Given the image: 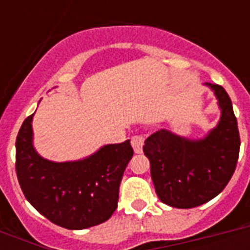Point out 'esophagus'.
Instances as JSON below:
<instances>
[{
  "label": "esophagus",
  "instance_id": "34e87169",
  "mask_svg": "<svg viewBox=\"0 0 250 250\" xmlns=\"http://www.w3.org/2000/svg\"><path fill=\"white\" fill-rule=\"evenodd\" d=\"M144 136H141V135H137V136H133L131 139V145H132L133 152L135 153H141L143 152V145H144Z\"/></svg>",
  "mask_w": 250,
  "mask_h": 250
}]
</instances>
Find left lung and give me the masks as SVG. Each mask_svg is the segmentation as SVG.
Wrapping results in <instances>:
<instances>
[{"label":"left lung","mask_w":250,"mask_h":250,"mask_svg":"<svg viewBox=\"0 0 250 250\" xmlns=\"http://www.w3.org/2000/svg\"><path fill=\"white\" fill-rule=\"evenodd\" d=\"M204 85L211 89L221 110L217 125L197 139L162 128L143 146L157 196L178 209L196 208L217 197L233 175L239 158L240 136L231 98L223 86Z\"/></svg>","instance_id":"8db88e82"}]
</instances>
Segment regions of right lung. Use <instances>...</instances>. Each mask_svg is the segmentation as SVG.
Instances as JSON below:
<instances>
[{
	"label": "right lung",
	"mask_w": 250,
	"mask_h": 250,
	"mask_svg": "<svg viewBox=\"0 0 250 250\" xmlns=\"http://www.w3.org/2000/svg\"><path fill=\"white\" fill-rule=\"evenodd\" d=\"M33 115L17 137V175L28 202L54 225L84 229L107 221L118 206L122 176L133 150L129 140L107 144L82 160L56 162L33 145Z\"/></svg>",
	"instance_id": "1"
}]
</instances>
